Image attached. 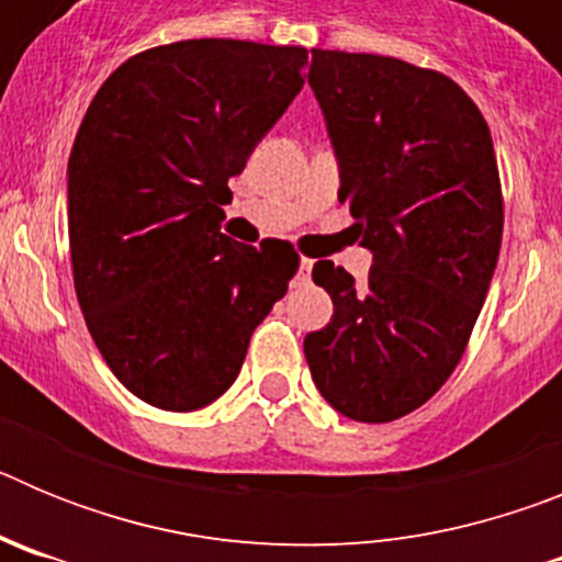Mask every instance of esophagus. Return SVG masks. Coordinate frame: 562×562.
Masks as SVG:
<instances>
[{"label": "esophagus", "instance_id": "esophagus-1", "mask_svg": "<svg viewBox=\"0 0 562 562\" xmlns=\"http://www.w3.org/2000/svg\"><path fill=\"white\" fill-rule=\"evenodd\" d=\"M312 265H315L312 258H304V261H301V270H297V276H295V284H310Z\"/></svg>", "mask_w": 562, "mask_h": 562}]
</instances>
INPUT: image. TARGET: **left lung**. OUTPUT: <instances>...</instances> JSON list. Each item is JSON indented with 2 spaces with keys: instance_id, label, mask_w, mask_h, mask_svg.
I'll return each instance as SVG.
<instances>
[{
  "instance_id": "obj_1",
  "label": "left lung",
  "mask_w": 562,
  "mask_h": 562,
  "mask_svg": "<svg viewBox=\"0 0 562 562\" xmlns=\"http://www.w3.org/2000/svg\"><path fill=\"white\" fill-rule=\"evenodd\" d=\"M310 87L340 160V202L374 252L366 284L331 261L312 281L329 326L304 355L331 408L394 422L430 400L464 355L498 265V160L484 114L436 69L312 49Z\"/></svg>"
}]
</instances>
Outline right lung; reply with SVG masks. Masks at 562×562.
Returning <instances> with one entry per match:
<instances>
[{"mask_svg": "<svg viewBox=\"0 0 562 562\" xmlns=\"http://www.w3.org/2000/svg\"><path fill=\"white\" fill-rule=\"evenodd\" d=\"M304 47L188 38L103 81L69 154L72 281L112 374L162 411H196L241 371L286 295L290 241L222 233L227 180L301 92Z\"/></svg>", "mask_w": 562, "mask_h": 562, "instance_id": "obj_1", "label": "right lung"}]
</instances>
